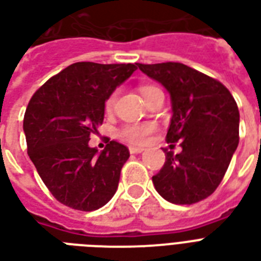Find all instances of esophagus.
I'll return each instance as SVG.
<instances>
[{
    "instance_id": "obj_1",
    "label": "esophagus",
    "mask_w": 261,
    "mask_h": 261,
    "mask_svg": "<svg viewBox=\"0 0 261 261\" xmlns=\"http://www.w3.org/2000/svg\"><path fill=\"white\" fill-rule=\"evenodd\" d=\"M129 151H130V153H140L144 151V148H141V147H129Z\"/></svg>"
}]
</instances>
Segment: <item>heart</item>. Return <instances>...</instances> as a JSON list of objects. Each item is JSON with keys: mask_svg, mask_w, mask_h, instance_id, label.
<instances>
[{"mask_svg": "<svg viewBox=\"0 0 261 261\" xmlns=\"http://www.w3.org/2000/svg\"><path fill=\"white\" fill-rule=\"evenodd\" d=\"M156 87L153 86H141L140 87V92L143 95V98H145L147 95L151 92L152 90H155ZM116 103V92L112 94L108 98L106 103H105V108L106 110H112L113 106ZM155 124L152 122H140V124H126L124 125L122 128L118 129L117 132V136L118 139L128 144L133 145H140L144 144L145 141L148 140L149 135L155 130Z\"/></svg>", "mask_w": 261, "mask_h": 261, "instance_id": "1", "label": "heart"}]
</instances>
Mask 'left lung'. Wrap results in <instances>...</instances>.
<instances>
[{
  "mask_svg": "<svg viewBox=\"0 0 261 261\" xmlns=\"http://www.w3.org/2000/svg\"><path fill=\"white\" fill-rule=\"evenodd\" d=\"M170 94L171 117L166 140L182 151L166 152V162L152 177L155 189L173 204L207 199L225 177L237 149L240 112L221 82L181 62L137 64Z\"/></svg>",
  "mask_w": 261,
  "mask_h": 261,
  "instance_id": "1",
  "label": "left lung"
}]
</instances>
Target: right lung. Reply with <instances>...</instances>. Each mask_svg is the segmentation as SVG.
Segmentation results:
<instances>
[{"label": "right lung", "instance_id": "right-lung-1", "mask_svg": "<svg viewBox=\"0 0 261 261\" xmlns=\"http://www.w3.org/2000/svg\"><path fill=\"white\" fill-rule=\"evenodd\" d=\"M137 64L76 62L32 95L24 114L27 152L50 193L64 205L94 211L112 199L129 149L112 140L102 152L88 145L113 91Z\"/></svg>", "mask_w": 261, "mask_h": 261}]
</instances>
